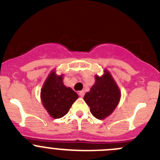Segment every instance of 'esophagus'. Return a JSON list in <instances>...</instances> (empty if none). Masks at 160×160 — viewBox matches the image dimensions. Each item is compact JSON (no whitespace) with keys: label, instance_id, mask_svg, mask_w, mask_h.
Masks as SVG:
<instances>
[{"label":"esophagus","instance_id":"esophagus-1","mask_svg":"<svg viewBox=\"0 0 160 160\" xmlns=\"http://www.w3.org/2000/svg\"><path fill=\"white\" fill-rule=\"evenodd\" d=\"M78 95L80 96V97H84V95H85V92L83 90H82V91H79V92H78Z\"/></svg>","mask_w":160,"mask_h":160}]
</instances>
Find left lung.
<instances>
[{
  "label": "left lung",
  "instance_id": "1",
  "mask_svg": "<svg viewBox=\"0 0 160 160\" xmlns=\"http://www.w3.org/2000/svg\"><path fill=\"white\" fill-rule=\"evenodd\" d=\"M119 89L108 71L101 77L96 75V82L89 92H86L84 100L90 108L95 118L103 119L112 114L120 100Z\"/></svg>",
  "mask_w": 160,
  "mask_h": 160
}]
</instances>
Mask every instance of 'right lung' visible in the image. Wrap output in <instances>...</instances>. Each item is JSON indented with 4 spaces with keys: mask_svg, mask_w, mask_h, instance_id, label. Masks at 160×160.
<instances>
[{
    "mask_svg": "<svg viewBox=\"0 0 160 160\" xmlns=\"http://www.w3.org/2000/svg\"><path fill=\"white\" fill-rule=\"evenodd\" d=\"M42 104L48 113L54 118L67 115L74 102L78 98V94L63 83V75L57 76L52 72L41 91Z\"/></svg>",
    "mask_w": 160,
    "mask_h": 160,
    "instance_id": "right-lung-1",
    "label": "right lung"
}]
</instances>
